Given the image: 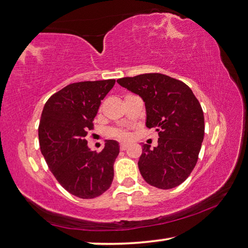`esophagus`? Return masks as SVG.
<instances>
[{"mask_svg": "<svg viewBox=\"0 0 248 248\" xmlns=\"http://www.w3.org/2000/svg\"><path fill=\"white\" fill-rule=\"evenodd\" d=\"M127 147H128V145H127V144H121V146H120V149H121V150H126V149H127Z\"/></svg>", "mask_w": 248, "mask_h": 248, "instance_id": "34e87169", "label": "esophagus"}]
</instances>
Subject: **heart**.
<instances>
[{"instance_id": "1", "label": "heart", "mask_w": 248, "mask_h": 248, "mask_svg": "<svg viewBox=\"0 0 248 248\" xmlns=\"http://www.w3.org/2000/svg\"><path fill=\"white\" fill-rule=\"evenodd\" d=\"M111 135H113L116 138H119L121 140H127L129 138V134L126 131H122V129H112Z\"/></svg>"}]
</instances>
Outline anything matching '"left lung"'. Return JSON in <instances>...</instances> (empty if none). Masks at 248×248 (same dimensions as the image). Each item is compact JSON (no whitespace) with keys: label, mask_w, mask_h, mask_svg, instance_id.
<instances>
[{"label":"left lung","mask_w":248,"mask_h":248,"mask_svg":"<svg viewBox=\"0 0 248 248\" xmlns=\"http://www.w3.org/2000/svg\"><path fill=\"white\" fill-rule=\"evenodd\" d=\"M145 102L146 126L158 132V146H142L138 161L147 183L161 189L187 179L198 160L205 134L201 103L183 81L159 73L117 79Z\"/></svg>","instance_id":"obj_1"}]
</instances>
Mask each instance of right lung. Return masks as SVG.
I'll return each mask as SVG.
<instances>
[{"label": "right lung", "instance_id": "obj_1", "mask_svg": "<svg viewBox=\"0 0 248 248\" xmlns=\"http://www.w3.org/2000/svg\"><path fill=\"white\" fill-rule=\"evenodd\" d=\"M114 84V79L75 82L51 95L43 108L41 153L55 179L74 196L98 197L112 184L119 142L106 140L103 149L95 153L85 137L93 128L101 100Z\"/></svg>", "mask_w": 248, "mask_h": 248}]
</instances>
